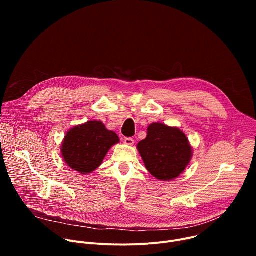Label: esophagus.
Listing matches in <instances>:
<instances>
[{
  "instance_id": "1",
  "label": "esophagus",
  "mask_w": 256,
  "mask_h": 256,
  "mask_svg": "<svg viewBox=\"0 0 256 256\" xmlns=\"http://www.w3.org/2000/svg\"><path fill=\"white\" fill-rule=\"evenodd\" d=\"M124 142L126 144H128V146H132V144H134V138H124Z\"/></svg>"
}]
</instances>
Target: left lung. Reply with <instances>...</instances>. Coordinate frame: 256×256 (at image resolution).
Returning <instances> with one entry per match:
<instances>
[{
  "instance_id": "1",
  "label": "left lung",
  "mask_w": 256,
  "mask_h": 256,
  "mask_svg": "<svg viewBox=\"0 0 256 256\" xmlns=\"http://www.w3.org/2000/svg\"><path fill=\"white\" fill-rule=\"evenodd\" d=\"M147 130V138L136 146L146 168L162 181L177 178L192 157L188 138L178 128L160 122L150 124Z\"/></svg>"
}]
</instances>
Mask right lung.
<instances>
[{
  "label": "right lung",
  "instance_id": "1",
  "mask_svg": "<svg viewBox=\"0 0 256 256\" xmlns=\"http://www.w3.org/2000/svg\"><path fill=\"white\" fill-rule=\"evenodd\" d=\"M118 142V136L108 130L101 122H87L66 134L60 149L62 156L72 170L89 174L101 165L109 149Z\"/></svg>",
  "mask_w": 256,
  "mask_h": 256
}]
</instances>
